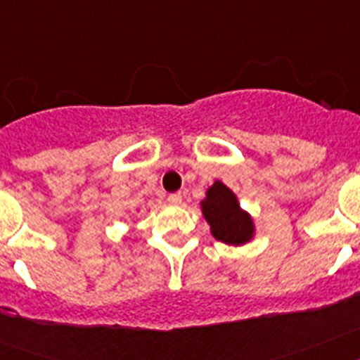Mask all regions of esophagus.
Listing matches in <instances>:
<instances>
[{
	"label": "esophagus",
	"mask_w": 360,
	"mask_h": 360,
	"mask_svg": "<svg viewBox=\"0 0 360 360\" xmlns=\"http://www.w3.org/2000/svg\"><path fill=\"white\" fill-rule=\"evenodd\" d=\"M169 203L171 205H180V203H182V195H180V193H174V195H169Z\"/></svg>",
	"instance_id": "obj_1"
}]
</instances>
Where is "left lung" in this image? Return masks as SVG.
<instances>
[{
	"instance_id": "obj_1",
	"label": "left lung",
	"mask_w": 360,
	"mask_h": 360,
	"mask_svg": "<svg viewBox=\"0 0 360 360\" xmlns=\"http://www.w3.org/2000/svg\"><path fill=\"white\" fill-rule=\"evenodd\" d=\"M200 209L209 224L214 240L232 247H241L254 240L256 224L250 212L241 209L240 200L231 187L221 180H216L205 191V198L200 202Z\"/></svg>"
}]
</instances>
